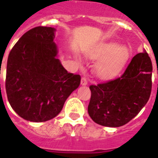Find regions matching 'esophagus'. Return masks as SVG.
<instances>
[{
	"mask_svg": "<svg viewBox=\"0 0 158 158\" xmlns=\"http://www.w3.org/2000/svg\"><path fill=\"white\" fill-rule=\"evenodd\" d=\"M81 84H82V85H87V84H88V79H87V78H86V77H82Z\"/></svg>",
	"mask_w": 158,
	"mask_h": 158,
	"instance_id": "obj_1",
	"label": "esophagus"
}]
</instances>
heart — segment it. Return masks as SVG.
<instances>
[{
    "label": "heart",
    "instance_id": "1",
    "mask_svg": "<svg viewBox=\"0 0 158 158\" xmlns=\"http://www.w3.org/2000/svg\"><path fill=\"white\" fill-rule=\"evenodd\" d=\"M130 56L126 46H118L116 43H108L98 47L88 54L91 60H101L95 66V74L102 79H109L121 71Z\"/></svg>",
    "mask_w": 158,
    "mask_h": 158
}]
</instances>
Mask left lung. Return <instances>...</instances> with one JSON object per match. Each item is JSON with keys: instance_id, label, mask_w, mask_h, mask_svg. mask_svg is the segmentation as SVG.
<instances>
[{"instance_id": "1", "label": "left lung", "mask_w": 158, "mask_h": 158, "mask_svg": "<svg viewBox=\"0 0 158 158\" xmlns=\"http://www.w3.org/2000/svg\"><path fill=\"white\" fill-rule=\"evenodd\" d=\"M152 65L148 53L132 58L118 78L90 85L88 113L102 126L116 127L126 124L148 103L152 91Z\"/></svg>"}]
</instances>
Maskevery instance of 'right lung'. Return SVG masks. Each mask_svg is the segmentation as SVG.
Wrapping results in <instances>:
<instances>
[{
	"instance_id": "obj_1",
	"label": "right lung",
	"mask_w": 158,
	"mask_h": 158,
	"mask_svg": "<svg viewBox=\"0 0 158 158\" xmlns=\"http://www.w3.org/2000/svg\"><path fill=\"white\" fill-rule=\"evenodd\" d=\"M55 29L37 26L20 37L8 56L7 98L22 118L45 122L62 110L80 84L79 74L68 73L57 56Z\"/></svg>"
}]
</instances>
